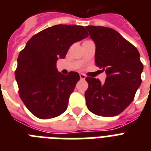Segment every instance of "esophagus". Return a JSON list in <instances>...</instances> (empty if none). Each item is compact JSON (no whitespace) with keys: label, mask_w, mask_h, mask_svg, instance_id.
Instances as JSON below:
<instances>
[{"label":"esophagus","mask_w":151,"mask_h":151,"mask_svg":"<svg viewBox=\"0 0 151 151\" xmlns=\"http://www.w3.org/2000/svg\"><path fill=\"white\" fill-rule=\"evenodd\" d=\"M79 75H80L81 80H85V78H86V77H85V74H83V73H80V74H79Z\"/></svg>","instance_id":"obj_1"}]
</instances>
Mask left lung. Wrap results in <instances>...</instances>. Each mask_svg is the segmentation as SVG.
I'll return each instance as SVG.
<instances>
[{"label":"left lung","mask_w":151,"mask_h":151,"mask_svg":"<svg viewBox=\"0 0 151 151\" xmlns=\"http://www.w3.org/2000/svg\"><path fill=\"white\" fill-rule=\"evenodd\" d=\"M85 28L96 44V66L106 73L104 83L95 78H85L88 83L85 93L87 107L99 116L114 117L129 106L140 86L143 70L140 55L115 29L95 26Z\"/></svg>","instance_id":"obj_1"}]
</instances>
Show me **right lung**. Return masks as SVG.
I'll use <instances>...</instances> for the list:
<instances>
[{
    "instance_id": "right-lung-1",
    "label": "right lung",
    "mask_w": 151,
    "mask_h": 151,
    "mask_svg": "<svg viewBox=\"0 0 151 151\" xmlns=\"http://www.w3.org/2000/svg\"><path fill=\"white\" fill-rule=\"evenodd\" d=\"M88 36L82 26L55 25L34 35L20 52L15 73L19 94L34 116L49 119L66 110L80 76L73 71L62 74L56 62L65 58L73 43Z\"/></svg>"
}]
</instances>
